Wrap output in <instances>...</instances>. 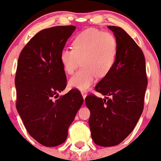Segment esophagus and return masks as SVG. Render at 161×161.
<instances>
[{
  "label": "esophagus",
  "instance_id": "34e87169",
  "mask_svg": "<svg viewBox=\"0 0 161 161\" xmlns=\"http://www.w3.org/2000/svg\"><path fill=\"white\" fill-rule=\"evenodd\" d=\"M81 95H82V96H83V98H84H84H86V96H87V92H81Z\"/></svg>",
  "mask_w": 161,
  "mask_h": 161
}]
</instances>
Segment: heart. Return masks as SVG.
I'll return each instance as SVG.
<instances>
[{
    "instance_id": "1",
    "label": "heart",
    "mask_w": 161,
    "mask_h": 161,
    "mask_svg": "<svg viewBox=\"0 0 161 161\" xmlns=\"http://www.w3.org/2000/svg\"><path fill=\"white\" fill-rule=\"evenodd\" d=\"M73 49L64 48L60 61L66 74H73L82 63L80 70L69 81L73 88L86 91L95 77L106 76L115 63L118 52L116 36L109 32L87 29L79 33L72 43Z\"/></svg>"
}]
</instances>
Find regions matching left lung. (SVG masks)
I'll use <instances>...</instances> for the list:
<instances>
[{
    "instance_id": "obj_1",
    "label": "left lung",
    "mask_w": 161,
    "mask_h": 161,
    "mask_svg": "<svg viewBox=\"0 0 161 161\" xmlns=\"http://www.w3.org/2000/svg\"><path fill=\"white\" fill-rule=\"evenodd\" d=\"M108 28L117 38L118 52L111 70L95 87L106 96L85 98L91 113L92 138L95 144L105 147L120 144L134 130L142 113L148 82L141 48L122 28Z\"/></svg>"
}]
</instances>
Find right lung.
Masks as SVG:
<instances>
[{
	"label": "right lung",
	"mask_w": 161,
	"mask_h": 161,
	"mask_svg": "<svg viewBox=\"0 0 161 161\" xmlns=\"http://www.w3.org/2000/svg\"><path fill=\"white\" fill-rule=\"evenodd\" d=\"M75 30L74 26H58L38 32L18 59L17 111L29 134L48 147L66 141L69 125L84 102L77 89L58 97L67 82L60 54Z\"/></svg>",
	"instance_id": "1"
}]
</instances>
